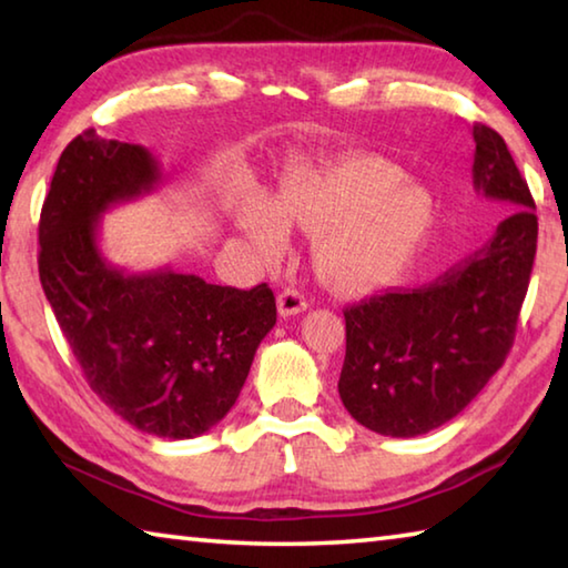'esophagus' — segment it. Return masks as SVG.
<instances>
[{
    "mask_svg": "<svg viewBox=\"0 0 568 568\" xmlns=\"http://www.w3.org/2000/svg\"><path fill=\"white\" fill-rule=\"evenodd\" d=\"M305 307H307L305 295L301 291H295V287H285L283 293H277V313H281L283 318L303 313Z\"/></svg>",
    "mask_w": 568,
    "mask_h": 568,
    "instance_id": "34e87169",
    "label": "esophagus"
}]
</instances>
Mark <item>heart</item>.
<instances>
[{"label": "heart", "instance_id": "obj_1", "mask_svg": "<svg viewBox=\"0 0 568 568\" xmlns=\"http://www.w3.org/2000/svg\"><path fill=\"white\" fill-rule=\"evenodd\" d=\"M233 220L263 261L287 247L291 223L315 233L318 273L335 287L355 291L406 271L434 230L436 203L393 162L351 155L287 170L281 200H240Z\"/></svg>", "mask_w": 568, "mask_h": 568}]
</instances>
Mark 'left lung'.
Instances as JSON below:
<instances>
[{
	"instance_id": "obj_1",
	"label": "left lung",
	"mask_w": 568,
	"mask_h": 568,
	"mask_svg": "<svg viewBox=\"0 0 568 568\" xmlns=\"http://www.w3.org/2000/svg\"><path fill=\"white\" fill-rule=\"evenodd\" d=\"M474 187L508 213L496 233L434 281L345 307L343 406L390 438L456 418L501 368L531 281L538 220L506 142L474 124Z\"/></svg>"
}]
</instances>
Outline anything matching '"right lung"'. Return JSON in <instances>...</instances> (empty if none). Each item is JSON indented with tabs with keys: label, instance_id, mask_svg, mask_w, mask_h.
<instances>
[{
	"label": "right lung",
	"instance_id": "add662e5",
	"mask_svg": "<svg viewBox=\"0 0 568 568\" xmlns=\"http://www.w3.org/2000/svg\"><path fill=\"white\" fill-rule=\"evenodd\" d=\"M142 145L88 130L64 148L40 217V281L90 388L142 434L195 438L227 416L275 295L160 267L128 273L100 250L102 215L158 187Z\"/></svg>",
	"mask_w": 568,
	"mask_h": 568
}]
</instances>
